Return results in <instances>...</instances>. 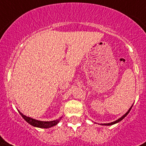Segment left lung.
Instances as JSON below:
<instances>
[{
    "instance_id": "1",
    "label": "left lung",
    "mask_w": 146,
    "mask_h": 146,
    "mask_svg": "<svg viewBox=\"0 0 146 146\" xmlns=\"http://www.w3.org/2000/svg\"><path fill=\"white\" fill-rule=\"evenodd\" d=\"M133 105H132V106H131V107H130V108L129 109V110H128V111H127V112L125 113V114H124L123 116H122V117H121L120 118H119V119H117V120L114 121V122H110V123H104V124H101V125H107V126H109V125H114V124L118 123V122H120L121 120H122V119H123L124 118H125V117H126L127 115V114H128V113L130 112V110H131V109H132V107H133Z\"/></svg>"
}]
</instances>
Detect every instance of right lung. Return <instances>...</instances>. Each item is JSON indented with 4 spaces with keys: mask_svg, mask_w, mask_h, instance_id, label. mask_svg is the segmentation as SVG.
Instances as JSON below:
<instances>
[{
    "mask_svg": "<svg viewBox=\"0 0 146 146\" xmlns=\"http://www.w3.org/2000/svg\"><path fill=\"white\" fill-rule=\"evenodd\" d=\"M19 112L20 113V114L21 115L23 118L28 122L29 124H30L31 125L34 127H39V128H50L53 126H55L56 125H58L59 123L60 120L61 119L62 117L59 118L58 119H55V120L52 121H40L37 120V119H33L32 117H27L24 114H23L19 110H18Z\"/></svg>",
    "mask_w": 146,
    "mask_h": 146,
    "instance_id": "add662e5",
    "label": "right lung"
}]
</instances>
